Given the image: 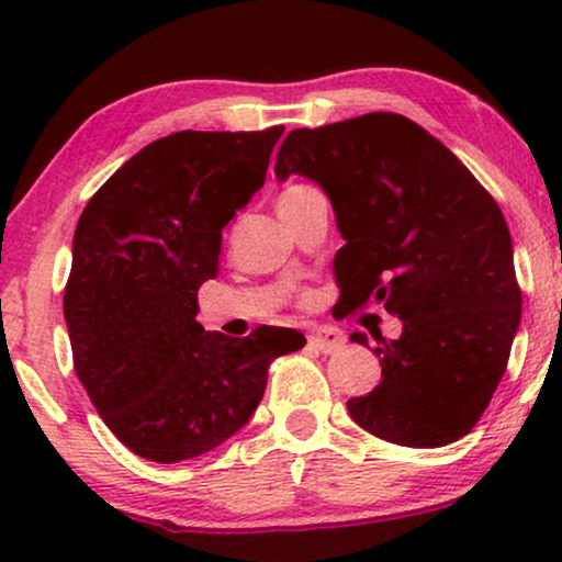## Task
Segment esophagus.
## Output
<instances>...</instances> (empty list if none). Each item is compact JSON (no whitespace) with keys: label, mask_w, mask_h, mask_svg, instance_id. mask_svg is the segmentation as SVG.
I'll return each instance as SVG.
<instances>
[{"label":"esophagus","mask_w":562,"mask_h":562,"mask_svg":"<svg viewBox=\"0 0 562 562\" xmlns=\"http://www.w3.org/2000/svg\"><path fill=\"white\" fill-rule=\"evenodd\" d=\"M310 345H314V348H317L319 352L329 356V352H337V350L345 348V335L335 327H319L317 333L310 335Z\"/></svg>","instance_id":"34e87169"}]
</instances>
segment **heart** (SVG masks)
<instances>
[{"instance_id":"heart-1","label":"heart","mask_w":562,"mask_h":562,"mask_svg":"<svg viewBox=\"0 0 562 562\" xmlns=\"http://www.w3.org/2000/svg\"><path fill=\"white\" fill-rule=\"evenodd\" d=\"M302 189H306V187H289L286 191H283L281 196H289V194H296V191H302Z\"/></svg>"}]
</instances>
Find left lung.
I'll return each instance as SVG.
<instances>
[{"mask_svg": "<svg viewBox=\"0 0 562 562\" xmlns=\"http://www.w3.org/2000/svg\"><path fill=\"white\" fill-rule=\"evenodd\" d=\"M294 173L333 204L342 304L402 319L391 342L350 335L381 363L379 386L348 402L352 422L406 448L456 442L494 396L521 319L502 210L456 153L394 112L291 130L276 179Z\"/></svg>", "mask_w": 562, "mask_h": 562, "instance_id": "1", "label": "left lung"}]
</instances>
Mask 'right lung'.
Segmentation results:
<instances>
[{
	"label": "right lung",
	"instance_id": "obj_1",
	"mask_svg": "<svg viewBox=\"0 0 562 562\" xmlns=\"http://www.w3.org/2000/svg\"><path fill=\"white\" fill-rule=\"evenodd\" d=\"M283 127L181 130L145 145L83 206L64 294L74 368L117 440L153 463L220 448L248 425L289 327L206 333L196 291L220 271L222 229L263 187Z\"/></svg>",
	"mask_w": 562,
	"mask_h": 562
}]
</instances>
